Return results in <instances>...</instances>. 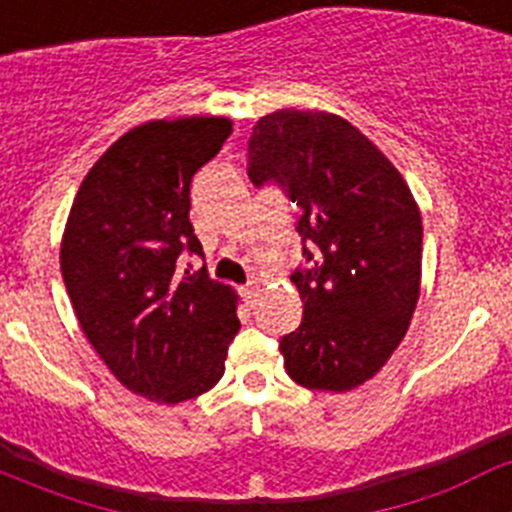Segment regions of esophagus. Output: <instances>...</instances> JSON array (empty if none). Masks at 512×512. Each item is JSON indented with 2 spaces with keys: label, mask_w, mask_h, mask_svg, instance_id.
<instances>
[{
  "label": "esophagus",
  "mask_w": 512,
  "mask_h": 512,
  "mask_svg": "<svg viewBox=\"0 0 512 512\" xmlns=\"http://www.w3.org/2000/svg\"><path fill=\"white\" fill-rule=\"evenodd\" d=\"M243 297H246V302L251 307L256 305V300H259V284L251 282V284H248V287H243Z\"/></svg>",
  "instance_id": "esophagus-1"
}]
</instances>
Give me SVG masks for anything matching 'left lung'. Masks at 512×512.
Here are the masks:
<instances>
[{
	"mask_svg": "<svg viewBox=\"0 0 512 512\" xmlns=\"http://www.w3.org/2000/svg\"><path fill=\"white\" fill-rule=\"evenodd\" d=\"M248 179L300 207L307 266L292 282L305 310L279 341L284 369L307 390H354L387 364L418 305L423 223L410 187L351 122L302 110L253 125Z\"/></svg>",
	"mask_w": 512,
	"mask_h": 512,
	"instance_id": "8db88e82",
	"label": "left lung"
}]
</instances>
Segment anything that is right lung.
<instances>
[{"mask_svg":"<svg viewBox=\"0 0 512 512\" xmlns=\"http://www.w3.org/2000/svg\"><path fill=\"white\" fill-rule=\"evenodd\" d=\"M230 133V120L202 115L138 125L84 176L63 230L84 336L130 392L166 405L215 387L241 328L233 289L179 266L182 253L205 256L189 187Z\"/></svg>","mask_w":512,"mask_h":512,"instance_id":"1","label":"right lung"}]
</instances>
